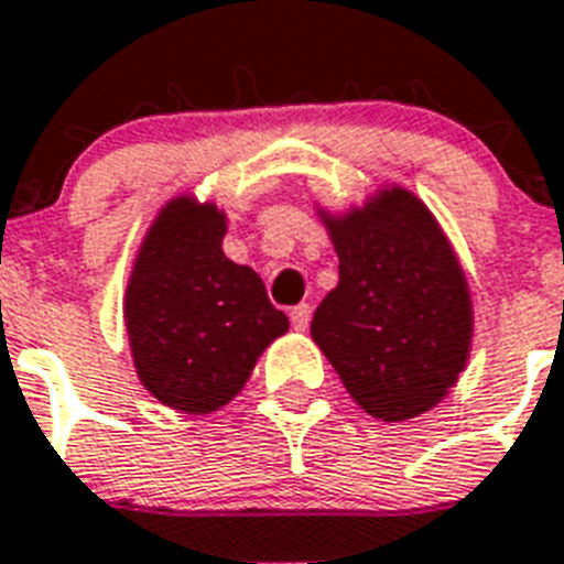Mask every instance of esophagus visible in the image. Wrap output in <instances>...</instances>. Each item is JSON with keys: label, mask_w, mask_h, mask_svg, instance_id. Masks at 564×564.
Returning a JSON list of instances; mask_svg holds the SVG:
<instances>
[{"label": "esophagus", "mask_w": 564, "mask_h": 564, "mask_svg": "<svg viewBox=\"0 0 564 564\" xmlns=\"http://www.w3.org/2000/svg\"><path fill=\"white\" fill-rule=\"evenodd\" d=\"M290 318H292V327H295V329H306V327H310V318H313V306H310V304L292 306Z\"/></svg>", "instance_id": "obj_1"}]
</instances>
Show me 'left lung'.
<instances>
[{"label":"left lung","mask_w":564,"mask_h":564,"mask_svg":"<svg viewBox=\"0 0 564 564\" xmlns=\"http://www.w3.org/2000/svg\"><path fill=\"white\" fill-rule=\"evenodd\" d=\"M322 217L338 286L313 315L315 345L370 416L425 414L455 386L473 345V297L455 251L402 187L347 217Z\"/></svg>","instance_id":"obj_1"}]
</instances>
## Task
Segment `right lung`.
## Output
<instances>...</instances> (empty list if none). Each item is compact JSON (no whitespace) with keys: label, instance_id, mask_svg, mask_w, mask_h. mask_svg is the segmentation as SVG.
I'll list each match as a JSON object with an SVG mask.
<instances>
[{"label":"right lung","instance_id":"right-lung-1","mask_svg":"<svg viewBox=\"0 0 564 564\" xmlns=\"http://www.w3.org/2000/svg\"><path fill=\"white\" fill-rule=\"evenodd\" d=\"M226 214L176 196L132 267L123 322L141 386L182 414H210L242 391L258 356L290 329L260 274L223 254Z\"/></svg>","mask_w":564,"mask_h":564}]
</instances>
